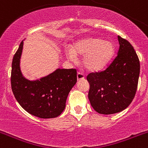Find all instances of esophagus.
<instances>
[{
  "instance_id": "34e87169",
  "label": "esophagus",
  "mask_w": 148,
  "mask_h": 148,
  "mask_svg": "<svg viewBox=\"0 0 148 148\" xmlns=\"http://www.w3.org/2000/svg\"><path fill=\"white\" fill-rule=\"evenodd\" d=\"M84 78H85V75H84V73H81V72H78V73H77V79H78V81L82 80V79H84Z\"/></svg>"
}]
</instances>
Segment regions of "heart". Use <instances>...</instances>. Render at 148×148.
Listing matches in <instances>:
<instances>
[{"label":"heart","instance_id":"heart-1","mask_svg":"<svg viewBox=\"0 0 148 148\" xmlns=\"http://www.w3.org/2000/svg\"><path fill=\"white\" fill-rule=\"evenodd\" d=\"M115 53L113 44L99 38H86L75 43L73 49H67L69 59L75 61L76 56H84L83 65L89 71L97 72L109 64Z\"/></svg>","mask_w":148,"mask_h":148}]
</instances>
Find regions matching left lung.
I'll return each mask as SVG.
<instances>
[{
	"label": "left lung",
	"instance_id": "1",
	"mask_svg": "<svg viewBox=\"0 0 148 148\" xmlns=\"http://www.w3.org/2000/svg\"><path fill=\"white\" fill-rule=\"evenodd\" d=\"M117 56L102 71L90 73L88 99L97 113L110 115L119 113L130 105L135 97L140 73L139 59L133 46L118 36Z\"/></svg>",
	"mask_w": 148,
	"mask_h": 148
}]
</instances>
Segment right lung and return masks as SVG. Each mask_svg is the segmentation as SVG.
I'll return each instance as SVG.
<instances>
[{
  "instance_id": "obj_1",
  "label": "right lung",
  "mask_w": 148,
  "mask_h": 148,
  "mask_svg": "<svg viewBox=\"0 0 148 148\" xmlns=\"http://www.w3.org/2000/svg\"><path fill=\"white\" fill-rule=\"evenodd\" d=\"M21 41L12 63L11 87L17 101L27 112L41 119L56 118L66 106L68 94L77 82L75 69H58L40 80L30 82L22 75Z\"/></svg>"
}]
</instances>
